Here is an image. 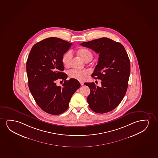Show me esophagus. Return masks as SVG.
<instances>
[{
	"label": "esophagus",
	"instance_id": "esophagus-1",
	"mask_svg": "<svg viewBox=\"0 0 158 158\" xmlns=\"http://www.w3.org/2000/svg\"><path fill=\"white\" fill-rule=\"evenodd\" d=\"M80 82V84L81 86H82V85H84V82H82V81H79Z\"/></svg>",
	"mask_w": 158,
	"mask_h": 158
}]
</instances>
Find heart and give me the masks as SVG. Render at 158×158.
I'll list each match as a JSON object with an SVG mask.
<instances>
[{"label": "heart", "mask_w": 158, "mask_h": 158, "mask_svg": "<svg viewBox=\"0 0 158 158\" xmlns=\"http://www.w3.org/2000/svg\"><path fill=\"white\" fill-rule=\"evenodd\" d=\"M78 53L85 62H89L92 60L93 57L92 52L86 48L80 49L78 51ZM72 57L73 53L72 51L69 50L64 53L62 58V63L65 67H70ZM89 73V71L86 69L82 70L72 69L68 72V74L70 78L79 80H84Z\"/></svg>", "instance_id": "obj_1"}]
</instances>
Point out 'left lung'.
Returning a JSON list of instances; mask_svg holds the SVG:
<instances>
[{"mask_svg": "<svg viewBox=\"0 0 158 158\" xmlns=\"http://www.w3.org/2000/svg\"><path fill=\"white\" fill-rule=\"evenodd\" d=\"M83 47L99 53L98 64L92 74L101 79V87L85 82L90 89L87 97L89 107L96 113L113 110L118 106L127 92L130 73V62L123 45L107 37L83 42Z\"/></svg>", "mask_w": 158, "mask_h": 158, "instance_id": "left-lung-1", "label": "left lung"}]
</instances>
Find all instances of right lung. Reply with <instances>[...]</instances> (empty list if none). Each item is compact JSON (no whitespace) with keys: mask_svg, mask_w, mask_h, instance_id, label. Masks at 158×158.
<instances>
[{"mask_svg":"<svg viewBox=\"0 0 158 158\" xmlns=\"http://www.w3.org/2000/svg\"><path fill=\"white\" fill-rule=\"evenodd\" d=\"M72 44L57 37L47 38L33 45L28 57L29 90L37 105L51 115L65 112L72 95L80 87L77 79L66 80L68 76L62 72V58ZM59 78L64 80L62 86L56 85Z\"/></svg>","mask_w":158,"mask_h":158,"instance_id":"add662e5","label":"right lung"}]
</instances>
